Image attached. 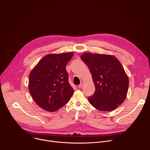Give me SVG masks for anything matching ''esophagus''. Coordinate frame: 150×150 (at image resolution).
<instances>
[{
	"label": "esophagus",
	"instance_id": "esophagus-1",
	"mask_svg": "<svg viewBox=\"0 0 150 150\" xmlns=\"http://www.w3.org/2000/svg\"><path fill=\"white\" fill-rule=\"evenodd\" d=\"M83 82H82L81 83H80V84L78 86V87H79V88H82V87H83Z\"/></svg>",
	"mask_w": 150,
	"mask_h": 150
}]
</instances>
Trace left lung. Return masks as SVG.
Returning a JSON list of instances; mask_svg holds the SVG:
<instances>
[{"label": "left lung", "instance_id": "1", "mask_svg": "<svg viewBox=\"0 0 150 150\" xmlns=\"http://www.w3.org/2000/svg\"><path fill=\"white\" fill-rule=\"evenodd\" d=\"M82 60L88 67L95 85L94 94L88 97L90 104L101 111H111L125 100L129 79L116 57L105 54L83 53Z\"/></svg>", "mask_w": 150, "mask_h": 150}]
</instances>
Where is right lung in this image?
<instances>
[{
  "label": "right lung",
  "instance_id": "right-lung-1",
  "mask_svg": "<svg viewBox=\"0 0 150 150\" xmlns=\"http://www.w3.org/2000/svg\"><path fill=\"white\" fill-rule=\"evenodd\" d=\"M73 52L45 56L29 77L30 93L37 104L48 112L58 110L70 100L74 90L68 82L66 65Z\"/></svg>",
  "mask_w": 150,
  "mask_h": 150
}]
</instances>
